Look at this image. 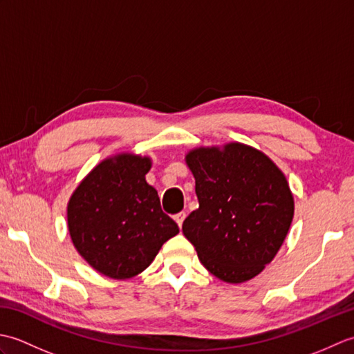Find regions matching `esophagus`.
I'll return each instance as SVG.
<instances>
[{"label":"esophagus","mask_w":354,"mask_h":354,"mask_svg":"<svg viewBox=\"0 0 354 354\" xmlns=\"http://www.w3.org/2000/svg\"><path fill=\"white\" fill-rule=\"evenodd\" d=\"M184 219H185V213H184V212L178 213V214L175 216V221H176V223L179 225V227H183V222H184Z\"/></svg>","instance_id":"esophagus-1"}]
</instances>
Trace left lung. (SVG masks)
Returning a JSON list of instances; mask_svg holds the SVG:
<instances>
[{
    "mask_svg": "<svg viewBox=\"0 0 354 354\" xmlns=\"http://www.w3.org/2000/svg\"><path fill=\"white\" fill-rule=\"evenodd\" d=\"M185 162L199 208L184 221V236L219 280H251L274 260L290 228L288 179L269 156L242 142L193 149Z\"/></svg>",
    "mask_w": 354,
    "mask_h": 354,
    "instance_id": "1",
    "label": "left lung"
}]
</instances>
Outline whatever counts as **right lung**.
Segmentation results:
<instances>
[{
  "instance_id": "right-lung-1",
  "label": "right lung",
  "mask_w": 354,
  "mask_h": 354,
  "mask_svg": "<svg viewBox=\"0 0 354 354\" xmlns=\"http://www.w3.org/2000/svg\"><path fill=\"white\" fill-rule=\"evenodd\" d=\"M149 156L118 153L88 173L71 194L73 245L97 272L126 280L142 272L179 228L146 181Z\"/></svg>"
}]
</instances>
